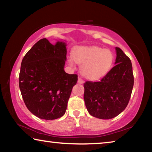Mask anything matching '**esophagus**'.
<instances>
[{"mask_svg":"<svg viewBox=\"0 0 152 152\" xmlns=\"http://www.w3.org/2000/svg\"><path fill=\"white\" fill-rule=\"evenodd\" d=\"M84 83V80L82 79L81 78H78V84H83Z\"/></svg>","mask_w":152,"mask_h":152,"instance_id":"obj_1","label":"esophagus"}]
</instances>
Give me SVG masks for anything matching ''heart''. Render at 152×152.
I'll return each mask as SVG.
<instances>
[{"instance_id": "1", "label": "heart", "mask_w": 152, "mask_h": 152, "mask_svg": "<svg viewBox=\"0 0 152 152\" xmlns=\"http://www.w3.org/2000/svg\"><path fill=\"white\" fill-rule=\"evenodd\" d=\"M74 61L83 64L81 73L86 78L97 79L110 70L113 63V55L109 50L99 47H80L74 53ZM73 65L72 62L69 61Z\"/></svg>"}]
</instances>
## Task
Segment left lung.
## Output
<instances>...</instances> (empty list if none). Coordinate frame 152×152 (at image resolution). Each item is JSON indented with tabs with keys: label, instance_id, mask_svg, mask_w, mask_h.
Returning <instances> with one entry per match:
<instances>
[{
	"label": "left lung",
	"instance_id": "obj_1",
	"mask_svg": "<svg viewBox=\"0 0 152 152\" xmlns=\"http://www.w3.org/2000/svg\"><path fill=\"white\" fill-rule=\"evenodd\" d=\"M115 66L99 81L84 83V99L89 114L99 119H111L126 107L134 85L131 59L115 47Z\"/></svg>",
	"mask_w": 152,
	"mask_h": 152
}]
</instances>
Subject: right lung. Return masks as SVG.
Masks as SVG:
<instances>
[{"label": "right lung", "mask_w": 152, "mask_h": 152, "mask_svg": "<svg viewBox=\"0 0 152 152\" xmlns=\"http://www.w3.org/2000/svg\"><path fill=\"white\" fill-rule=\"evenodd\" d=\"M66 44L52 45L42 38L28 50L22 59L19 85L29 111L41 119L55 120L63 116L77 74L64 71Z\"/></svg>", "instance_id": "right-lung-1"}]
</instances>
